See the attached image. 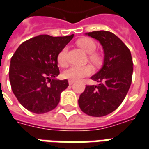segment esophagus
Returning a JSON list of instances; mask_svg holds the SVG:
<instances>
[{"label": "esophagus", "instance_id": "esophagus-1", "mask_svg": "<svg viewBox=\"0 0 149 149\" xmlns=\"http://www.w3.org/2000/svg\"><path fill=\"white\" fill-rule=\"evenodd\" d=\"M74 80H72V79H69V84L70 85H72V84H74Z\"/></svg>", "mask_w": 149, "mask_h": 149}]
</instances>
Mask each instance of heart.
Returning <instances> with one entry per match:
<instances>
[{
  "label": "heart",
  "instance_id": "heart-1",
  "mask_svg": "<svg viewBox=\"0 0 149 149\" xmlns=\"http://www.w3.org/2000/svg\"><path fill=\"white\" fill-rule=\"evenodd\" d=\"M78 45L86 53L90 54L89 58L93 63L98 65L101 62V57L97 53H94L97 45L94 41L91 38H84L78 41ZM59 65H65L67 61V48H63L59 52L57 57ZM93 72V68L90 65H70L63 71V76L66 79L72 80H79L84 77L89 76Z\"/></svg>",
  "mask_w": 149,
  "mask_h": 149
}]
</instances>
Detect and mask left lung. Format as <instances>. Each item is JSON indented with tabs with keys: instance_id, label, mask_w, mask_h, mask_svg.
Segmentation results:
<instances>
[{
	"instance_id": "left-lung-1",
	"label": "left lung",
	"mask_w": 149,
	"mask_h": 149,
	"mask_svg": "<svg viewBox=\"0 0 149 149\" xmlns=\"http://www.w3.org/2000/svg\"><path fill=\"white\" fill-rule=\"evenodd\" d=\"M99 41L104 52V64L91 79L97 86H86L78 100L81 111L93 117H103L120 106L130 88L133 62L128 48L118 36L110 31L86 33Z\"/></svg>"
}]
</instances>
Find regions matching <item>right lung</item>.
Wrapping results in <instances>:
<instances>
[{
	"label": "right lung",
	"mask_w": 149,
	"mask_h": 149,
	"mask_svg": "<svg viewBox=\"0 0 149 149\" xmlns=\"http://www.w3.org/2000/svg\"><path fill=\"white\" fill-rule=\"evenodd\" d=\"M74 35L52 37L40 35L22 43L10 59L9 79L14 94L24 108L44 113L56 108L69 86L59 80L57 57Z\"/></svg>",
	"instance_id": "obj_1"
}]
</instances>
